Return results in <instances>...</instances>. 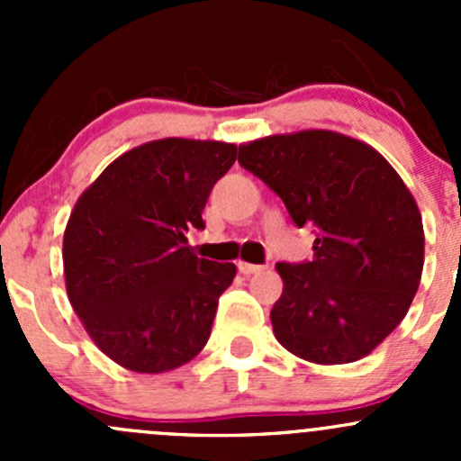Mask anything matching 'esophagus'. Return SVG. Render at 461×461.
<instances>
[{"instance_id":"esophagus-1","label":"esophagus","mask_w":461,"mask_h":461,"mask_svg":"<svg viewBox=\"0 0 461 461\" xmlns=\"http://www.w3.org/2000/svg\"><path fill=\"white\" fill-rule=\"evenodd\" d=\"M239 269L240 274H245V276H252V274L265 272V265H254V263H245V260H240Z\"/></svg>"}]
</instances>
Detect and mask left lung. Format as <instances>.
I'll return each mask as SVG.
<instances>
[{
    "label": "left lung",
    "mask_w": 461,
    "mask_h": 461,
    "mask_svg": "<svg viewBox=\"0 0 461 461\" xmlns=\"http://www.w3.org/2000/svg\"><path fill=\"white\" fill-rule=\"evenodd\" d=\"M239 162L317 230L310 263H276L274 337L312 364L370 355L406 317L424 269V225L411 189L370 144L328 129L243 142Z\"/></svg>",
    "instance_id": "8db88e82"
}]
</instances>
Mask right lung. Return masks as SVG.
<instances>
[{
	"label": "right lung",
	"mask_w": 461,
	"mask_h": 461,
	"mask_svg": "<svg viewBox=\"0 0 461 461\" xmlns=\"http://www.w3.org/2000/svg\"><path fill=\"white\" fill-rule=\"evenodd\" d=\"M236 144L192 138L144 142L115 158L82 192L64 230V281L97 348L122 368L160 375L207 343L234 263L198 257L209 192Z\"/></svg>",
	"instance_id": "1"
}]
</instances>
